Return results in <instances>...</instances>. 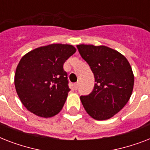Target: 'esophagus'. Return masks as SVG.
Returning <instances> with one entry per match:
<instances>
[{
	"mask_svg": "<svg viewBox=\"0 0 150 150\" xmlns=\"http://www.w3.org/2000/svg\"><path fill=\"white\" fill-rule=\"evenodd\" d=\"M73 88H74V89L75 90H77L78 88H79V83H75V84L73 85Z\"/></svg>",
	"mask_w": 150,
	"mask_h": 150,
	"instance_id": "1",
	"label": "esophagus"
}]
</instances>
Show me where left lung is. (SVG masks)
Here are the masks:
<instances>
[{
	"label": "left lung",
	"mask_w": 150,
	"mask_h": 150,
	"mask_svg": "<svg viewBox=\"0 0 150 150\" xmlns=\"http://www.w3.org/2000/svg\"><path fill=\"white\" fill-rule=\"evenodd\" d=\"M80 55L91 68L94 89L80 100L93 118L107 120L118 113L132 93L134 75L130 64L118 51L105 46H77Z\"/></svg>",
	"instance_id": "left-lung-1"
}]
</instances>
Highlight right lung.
<instances>
[{"label":"right lung","mask_w":150,"mask_h":150,"mask_svg":"<svg viewBox=\"0 0 150 150\" xmlns=\"http://www.w3.org/2000/svg\"><path fill=\"white\" fill-rule=\"evenodd\" d=\"M76 51L72 45L50 44L22 57L15 75V86L26 109L42 117L61 111L68 92V74L64 63Z\"/></svg>","instance_id":"1"}]
</instances>
